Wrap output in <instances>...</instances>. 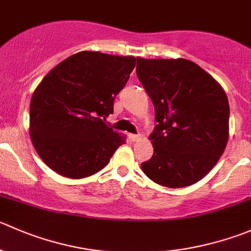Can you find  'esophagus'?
Masks as SVG:
<instances>
[{
    "instance_id": "34e87169",
    "label": "esophagus",
    "mask_w": 251,
    "mask_h": 251,
    "mask_svg": "<svg viewBox=\"0 0 251 251\" xmlns=\"http://www.w3.org/2000/svg\"><path fill=\"white\" fill-rule=\"evenodd\" d=\"M130 140L132 141V142H136V141L140 140V136H138V135H130Z\"/></svg>"
}]
</instances>
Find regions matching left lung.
I'll use <instances>...</instances> for the list:
<instances>
[{
  "label": "left lung",
  "mask_w": 251,
  "mask_h": 251,
  "mask_svg": "<svg viewBox=\"0 0 251 251\" xmlns=\"http://www.w3.org/2000/svg\"><path fill=\"white\" fill-rule=\"evenodd\" d=\"M137 77L154 105L152 158L143 173L162 186L184 187L210 173L229 137V104L211 75L185 58L137 57Z\"/></svg>",
  "instance_id": "1"
}]
</instances>
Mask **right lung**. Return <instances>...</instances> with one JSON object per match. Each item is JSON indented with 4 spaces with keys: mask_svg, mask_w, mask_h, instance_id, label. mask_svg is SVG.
<instances>
[{
    "mask_svg": "<svg viewBox=\"0 0 251 251\" xmlns=\"http://www.w3.org/2000/svg\"><path fill=\"white\" fill-rule=\"evenodd\" d=\"M136 66L133 56L81 51L53 67L30 100L29 133L39 157L62 176H91L126 136L105 125Z\"/></svg>",
    "mask_w": 251,
    "mask_h": 251,
    "instance_id": "obj_1",
    "label": "right lung"
}]
</instances>
